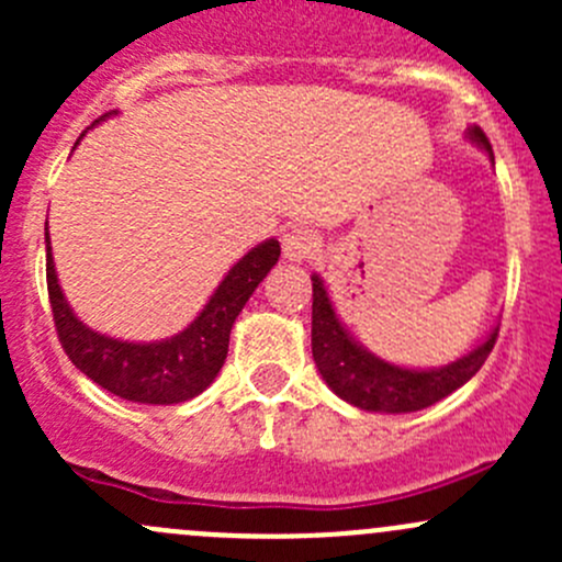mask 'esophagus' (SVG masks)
Segmentation results:
<instances>
[{
	"mask_svg": "<svg viewBox=\"0 0 562 562\" xmlns=\"http://www.w3.org/2000/svg\"><path fill=\"white\" fill-rule=\"evenodd\" d=\"M321 247V239H317L315 231L307 228H293L282 236V255L288 260H304V258H313Z\"/></svg>",
	"mask_w": 562,
	"mask_h": 562,
	"instance_id": "34e87169",
	"label": "esophagus"
}]
</instances>
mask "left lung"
I'll list each match as a JSON object with an SVG mask.
<instances>
[{"instance_id": "1", "label": "left lung", "mask_w": 562, "mask_h": 562, "mask_svg": "<svg viewBox=\"0 0 562 562\" xmlns=\"http://www.w3.org/2000/svg\"><path fill=\"white\" fill-rule=\"evenodd\" d=\"M470 138L484 146L492 157L484 130L470 127ZM497 331L501 328H492L490 337L479 348L440 370H402L353 342V337L334 315L323 280L317 274L313 277V359L317 372L334 394L361 411L413 413L435 405L451 391L464 386L484 367L486 356L495 348Z\"/></svg>"}]
</instances>
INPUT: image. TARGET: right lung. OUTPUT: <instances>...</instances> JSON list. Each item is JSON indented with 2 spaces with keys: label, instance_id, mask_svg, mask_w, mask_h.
I'll list each match as a JSON object with an SVG mask.
<instances>
[{
  "label": "right lung",
  "instance_id": "obj_1",
  "mask_svg": "<svg viewBox=\"0 0 562 562\" xmlns=\"http://www.w3.org/2000/svg\"><path fill=\"white\" fill-rule=\"evenodd\" d=\"M48 241V234H45ZM45 255L48 302L56 337L67 359L98 386L130 402L144 405H179L201 394L223 370L228 356L231 326L245 310L247 299L280 260V241L269 239L252 247L225 274L203 313L181 334L162 342H122L92 331L72 315L54 271V258Z\"/></svg>",
  "mask_w": 562,
  "mask_h": 562
}]
</instances>
